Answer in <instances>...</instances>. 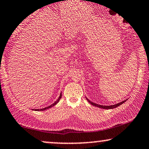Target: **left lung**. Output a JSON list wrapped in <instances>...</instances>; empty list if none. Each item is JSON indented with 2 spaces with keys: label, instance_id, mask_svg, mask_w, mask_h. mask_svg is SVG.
<instances>
[{
  "label": "left lung",
  "instance_id": "8db88e82",
  "mask_svg": "<svg viewBox=\"0 0 149 149\" xmlns=\"http://www.w3.org/2000/svg\"><path fill=\"white\" fill-rule=\"evenodd\" d=\"M86 99L88 100V101L90 103V104H92V105L93 106H96V107H100V108H102V109H113V108H116L117 107H118V106H120V105H122L123 103H124L125 102H126V100H123V101L120 102V103H118L117 104H115V105H98V104L96 103H93V102L90 101V100L88 99V98H86Z\"/></svg>",
  "mask_w": 149,
  "mask_h": 149
}]
</instances>
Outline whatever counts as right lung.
Listing matches in <instances>:
<instances>
[{"label": "right lung", "mask_w": 149, "mask_h": 149, "mask_svg": "<svg viewBox=\"0 0 149 149\" xmlns=\"http://www.w3.org/2000/svg\"><path fill=\"white\" fill-rule=\"evenodd\" d=\"M61 93L60 94V96H59V97L58 98V99H57V100H56L55 103L52 104V105L48 106V107H45V108H42V109H35V111H44V110H46V109H49V108H51V107H53V106H55V105H56V104H57V103H58V102L59 101V100L61 99Z\"/></svg>", "instance_id": "add662e5"}]
</instances>
